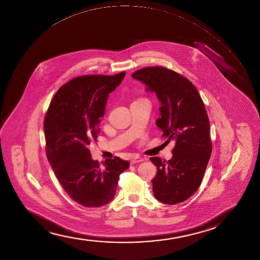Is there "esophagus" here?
<instances>
[{"instance_id":"1","label":"esophagus","mask_w":260,"mask_h":260,"mask_svg":"<svg viewBox=\"0 0 260 260\" xmlns=\"http://www.w3.org/2000/svg\"><path fill=\"white\" fill-rule=\"evenodd\" d=\"M143 161V158L141 157H133L131 158V164H136V163H140V162Z\"/></svg>"}]
</instances>
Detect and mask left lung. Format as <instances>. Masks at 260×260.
I'll return each instance as SVG.
<instances>
[{"label":"left lung","instance_id":"8db88e82","mask_svg":"<svg viewBox=\"0 0 260 260\" xmlns=\"http://www.w3.org/2000/svg\"><path fill=\"white\" fill-rule=\"evenodd\" d=\"M156 93L160 118L156 124L168 142L175 141L170 160L151 157L157 167L154 197L175 205L197 191L212 152L209 118L197 88L187 78L164 67H147L132 75Z\"/></svg>","mask_w":260,"mask_h":260}]
</instances>
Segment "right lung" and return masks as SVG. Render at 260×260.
<instances>
[{
	"mask_svg": "<svg viewBox=\"0 0 260 260\" xmlns=\"http://www.w3.org/2000/svg\"><path fill=\"white\" fill-rule=\"evenodd\" d=\"M82 75L59 88L44 119L46 154L64 191L76 203L99 207L114 199L119 175L129 162L119 157L102 163L93 160L90 144L97 142L100 118L104 115L108 94L125 77Z\"/></svg>",
	"mask_w": 260,
	"mask_h": 260,
	"instance_id": "add662e5",
	"label": "right lung"
}]
</instances>
